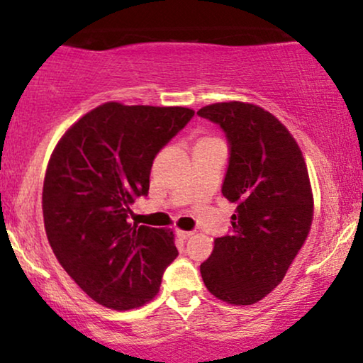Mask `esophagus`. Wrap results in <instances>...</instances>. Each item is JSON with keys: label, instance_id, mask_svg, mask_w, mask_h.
<instances>
[{"label": "esophagus", "instance_id": "34e87169", "mask_svg": "<svg viewBox=\"0 0 363 363\" xmlns=\"http://www.w3.org/2000/svg\"><path fill=\"white\" fill-rule=\"evenodd\" d=\"M176 235L181 238V240H187V238H191L192 235H194V231H184V229H177Z\"/></svg>", "mask_w": 363, "mask_h": 363}]
</instances>
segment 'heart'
<instances>
[{
	"mask_svg": "<svg viewBox=\"0 0 363 363\" xmlns=\"http://www.w3.org/2000/svg\"><path fill=\"white\" fill-rule=\"evenodd\" d=\"M203 140H209V139H203Z\"/></svg>",
	"mask_w": 363,
	"mask_h": 363,
	"instance_id": "b5f03b06",
	"label": "heart"
}]
</instances>
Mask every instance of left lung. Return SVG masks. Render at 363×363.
<instances>
[{"label":"left lung","mask_w":363,"mask_h":363,"mask_svg":"<svg viewBox=\"0 0 363 363\" xmlns=\"http://www.w3.org/2000/svg\"><path fill=\"white\" fill-rule=\"evenodd\" d=\"M226 132L231 157L223 196L236 203L231 236L216 238L201 277L211 295L253 305L269 295L308 238L313 192L300 145L268 110L219 102L197 110Z\"/></svg>","instance_id":"1"}]
</instances>
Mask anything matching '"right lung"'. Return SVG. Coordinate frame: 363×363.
Wrapping results in <instances>:
<instances>
[{
	"mask_svg": "<svg viewBox=\"0 0 363 363\" xmlns=\"http://www.w3.org/2000/svg\"><path fill=\"white\" fill-rule=\"evenodd\" d=\"M194 116L187 107L105 102L55 145L43 181L45 231L58 263L99 305L132 310L159 293L177 256L171 229L132 226L155 154Z\"/></svg>",
	"mask_w": 363,
	"mask_h": 363,
	"instance_id": "right-lung-1",
	"label": "right lung"
}]
</instances>
